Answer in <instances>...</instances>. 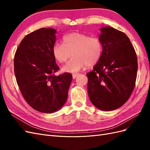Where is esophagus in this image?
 <instances>
[{"label":"esophagus","mask_w":150,"mask_h":150,"mask_svg":"<svg viewBox=\"0 0 150 150\" xmlns=\"http://www.w3.org/2000/svg\"><path fill=\"white\" fill-rule=\"evenodd\" d=\"M79 76V74H72V78L73 79H75L76 78H77V76Z\"/></svg>","instance_id":"1"}]
</instances>
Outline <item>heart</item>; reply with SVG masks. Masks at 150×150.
<instances>
[{"instance_id":"1","label":"heart","mask_w":150,"mask_h":150,"mask_svg":"<svg viewBox=\"0 0 150 150\" xmlns=\"http://www.w3.org/2000/svg\"><path fill=\"white\" fill-rule=\"evenodd\" d=\"M63 44L56 43L52 48L54 57L61 64L66 62L71 56L73 58L62 68L63 71L77 72L86 65L92 67L100 60L103 44L96 37L72 33L63 37Z\"/></svg>"}]
</instances>
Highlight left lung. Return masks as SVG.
Returning <instances> with one entry per match:
<instances>
[{"mask_svg":"<svg viewBox=\"0 0 150 150\" xmlns=\"http://www.w3.org/2000/svg\"><path fill=\"white\" fill-rule=\"evenodd\" d=\"M99 39L103 44L100 60L86 74L91 101L103 111L116 110L128 100L137 76L138 59L129 39L112 27H104Z\"/></svg>","mask_w":150,"mask_h":150,"instance_id":"1","label":"left lung"}]
</instances>
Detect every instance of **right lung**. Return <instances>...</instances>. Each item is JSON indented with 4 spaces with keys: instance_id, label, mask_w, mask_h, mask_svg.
Wrapping results in <instances>:
<instances>
[{
    "instance_id": "right-lung-1",
    "label": "right lung",
    "mask_w": 150,
    "mask_h": 150,
    "mask_svg": "<svg viewBox=\"0 0 150 150\" xmlns=\"http://www.w3.org/2000/svg\"><path fill=\"white\" fill-rule=\"evenodd\" d=\"M56 30L41 28L25 36L14 56L17 83L25 101L35 110L51 113L64 105L72 76H56L59 69L52 53Z\"/></svg>"
}]
</instances>
